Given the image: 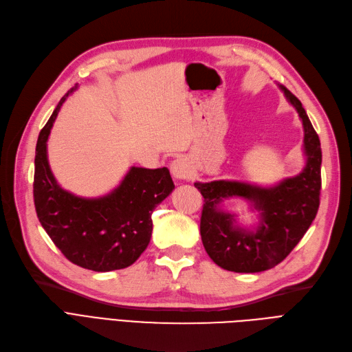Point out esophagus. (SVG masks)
<instances>
[{
	"label": "esophagus",
	"mask_w": 352,
	"mask_h": 352,
	"mask_svg": "<svg viewBox=\"0 0 352 352\" xmlns=\"http://www.w3.org/2000/svg\"><path fill=\"white\" fill-rule=\"evenodd\" d=\"M171 174L177 179H190L192 169L186 158H177L171 162Z\"/></svg>",
	"instance_id": "34e87169"
}]
</instances>
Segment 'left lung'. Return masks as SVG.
Segmentation results:
<instances>
[{
  "label": "left lung",
  "mask_w": 352,
  "mask_h": 352,
  "mask_svg": "<svg viewBox=\"0 0 352 352\" xmlns=\"http://www.w3.org/2000/svg\"><path fill=\"white\" fill-rule=\"evenodd\" d=\"M285 98L300 116L306 165L303 171L274 187H258L239 181L219 179L194 183L204 199L200 233L206 252L213 263L235 272H261L280 264L310 228L319 209L322 149L300 100L284 85ZM242 197L260 212L255 231L239 228L234 215L218 209L223 198Z\"/></svg>",
  "instance_id": "1"
}]
</instances>
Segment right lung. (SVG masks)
I'll return each mask as SVG.
<instances>
[{"instance_id": "right-lung-1", "label": "right lung", "mask_w": 352, "mask_h": 352, "mask_svg": "<svg viewBox=\"0 0 352 352\" xmlns=\"http://www.w3.org/2000/svg\"><path fill=\"white\" fill-rule=\"evenodd\" d=\"M65 94L41 130L36 145L33 197L50 239L78 267L106 272L132 265L149 245L152 212L175 188L168 168L132 166L111 192L84 199L63 190L50 171L47 138Z\"/></svg>"}]
</instances>
